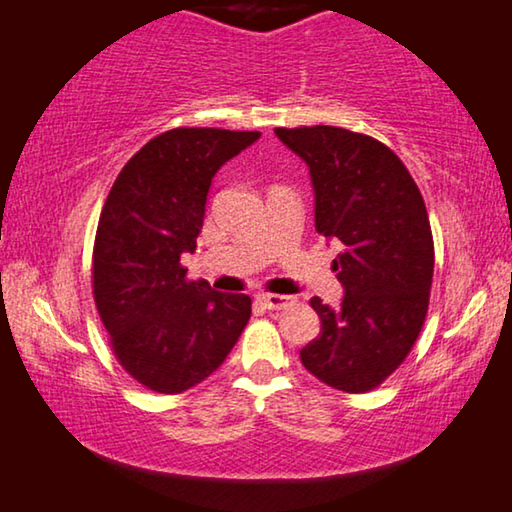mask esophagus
Masks as SVG:
<instances>
[{
    "label": "esophagus",
    "instance_id": "esophagus-1",
    "mask_svg": "<svg viewBox=\"0 0 512 512\" xmlns=\"http://www.w3.org/2000/svg\"><path fill=\"white\" fill-rule=\"evenodd\" d=\"M257 301L262 303V308L266 310H282L289 308L294 303V296H285V294H259Z\"/></svg>",
    "mask_w": 512,
    "mask_h": 512
}]
</instances>
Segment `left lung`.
<instances>
[{"label":"left lung","instance_id":"left-lung-1","mask_svg":"<svg viewBox=\"0 0 512 512\" xmlns=\"http://www.w3.org/2000/svg\"><path fill=\"white\" fill-rule=\"evenodd\" d=\"M310 170L315 230L340 241L338 308L310 301L322 331L301 363L345 393L377 388L414 347L430 303L434 243L425 202L402 160L375 137L335 126L276 128Z\"/></svg>","mask_w":512,"mask_h":512}]
</instances>
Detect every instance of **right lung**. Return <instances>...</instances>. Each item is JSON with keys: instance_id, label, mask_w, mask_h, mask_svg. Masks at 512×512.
<instances>
[{"instance_id": "right-lung-1", "label": "right lung", "mask_w": 512, "mask_h": 512, "mask_svg": "<svg viewBox=\"0 0 512 512\" xmlns=\"http://www.w3.org/2000/svg\"><path fill=\"white\" fill-rule=\"evenodd\" d=\"M257 131L174 128L128 160L94 241V299L114 356L156 393H183L225 363L250 319V296L188 280L211 179Z\"/></svg>"}]
</instances>
